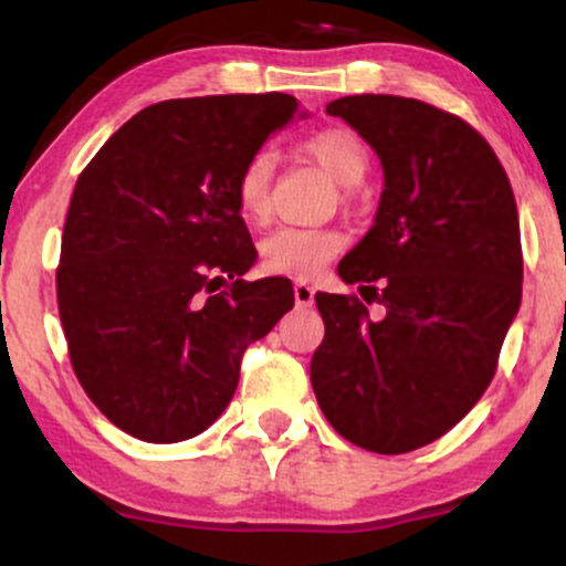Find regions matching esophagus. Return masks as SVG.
I'll return each instance as SVG.
<instances>
[{
    "instance_id": "esophagus-1",
    "label": "esophagus",
    "mask_w": 566,
    "mask_h": 566,
    "mask_svg": "<svg viewBox=\"0 0 566 566\" xmlns=\"http://www.w3.org/2000/svg\"><path fill=\"white\" fill-rule=\"evenodd\" d=\"M316 290L305 282H295V305L297 308H311L314 305Z\"/></svg>"
}]
</instances>
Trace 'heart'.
<instances>
[{
	"instance_id": "b5f03b06",
	"label": "heart",
	"mask_w": 566,
	"mask_h": 566,
	"mask_svg": "<svg viewBox=\"0 0 566 566\" xmlns=\"http://www.w3.org/2000/svg\"><path fill=\"white\" fill-rule=\"evenodd\" d=\"M305 148L340 186H356L365 178L369 159L365 143L350 129L329 127L311 135ZM271 175L274 154L269 148L252 154L237 178V207L247 220H263L271 210ZM343 237L333 229H305V226H282L261 242V263L265 271L282 276L308 279L327 265L340 252Z\"/></svg>"
}]
</instances>
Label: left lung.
<instances>
[{
	"mask_svg": "<svg viewBox=\"0 0 566 566\" xmlns=\"http://www.w3.org/2000/svg\"><path fill=\"white\" fill-rule=\"evenodd\" d=\"M378 154L373 229L337 274L367 303L319 292L311 386L340 437L401 454L444 437L490 386L522 305V242L495 151L458 116L399 95L327 103ZM378 281V285H373Z\"/></svg>",
	"mask_w": 566,
	"mask_h": 566,
	"instance_id": "8db88e82",
	"label": "left lung"
}]
</instances>
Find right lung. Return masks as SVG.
Segmentation results:
<instances>
[{
  "mask_svg": "<svg viewBox=\"0 0 566 566\" xmlns=\"http://www.w3.org/2000/svg\"><path fill=\"white\" fill-rule=\"evenodd\" d=\"M295 114L284 93L157 103L76 180L57 311L82 388L129 437L175 444L216 423L242 350L295 303L284 279H242L258 252L233 197Z\"/></svg>",
  "mask_w": 566,
  "mask_h": 566,
  "instance_id": "obj_1",
  "label": "right lung"
}]
</instances>
